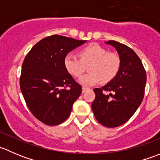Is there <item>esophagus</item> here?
Wrapping results in <instances>:
<instances>
[{"label":"esophagus","instance_id":"34e87169","mask_svg":"<svg viewBox=\"0 0 160 160\" xmlns=\"http://www.w3.org/2000/svg\"><path fill=\"white\" fill-rule=\"evenodd\" d=\"M87 90H88V88H85V87H83V88H82V92H83V93H84Z\"/></svg>","mask_w":160,"mask_h":160}]
</instances>
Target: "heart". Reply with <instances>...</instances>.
Returning a JSON list of instances; mask_svg holds the SVG:
<instances>
[{
    "instance_id": "1",
    "label": "heart",
    "mask_w": 160,
    "mask_h": 160,
    "mask_svg": "<svg viewBox=\"0 0 160 160\" xmlns=\"http://www.w3.org/2000/svg\"><path fill=\"white\" fill-rule=\"evenodd\" d=\"M80 58L73 53H68L64 58V66L73 77H79L85 70V64H90V72L82 76L79 83L84 87H91L99 83L102 79L104 83L112 80L118 73L121 59L115 52L96 43L85 46L80 52Z\"/></svg>"
}]
</instances>
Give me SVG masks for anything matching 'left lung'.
<instances>
[{
	"label": "left lung",
	"mask_w": 160,
	"mask_h": 160,
	"mask_svg": "<svg viewBox=\"0 0 160 160\" xmlns=\"http://www.w3.org/2000/svg\"><path fill=\"white\" fill-rule=\"evenodd\" d=\"M117 50L121 59L118 73L101 88H95L92 103L93 114L108 128L120 126L128 121L144 98L146 72L141 59L128 46L118 42H105ZM103 91L110 92L106 95Z\"/></svg>",
	"instance_id": "obj_1"
}]
</instances>
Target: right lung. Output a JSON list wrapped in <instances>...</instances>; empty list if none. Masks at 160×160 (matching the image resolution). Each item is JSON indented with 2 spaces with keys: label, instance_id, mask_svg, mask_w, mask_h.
<instances>
[{
  "label": "right lung",
  "instance_id": "1",
  "mask_svg": "<svg viewBox=\"0 0 160 160\" xmlns=\"http://www.w3.org/2000/svg\"><path fill=\"white\" fill-rule=\"evenodd\" d=\"M86 42L51 35L36 43L25 56L21 90L28 109L42 123L52 126L65 122L81 94V86L65 68L64 58Z\"/></svg>",
  "mask_w": 160,
  "mask_h": 160
}]
</instances>
